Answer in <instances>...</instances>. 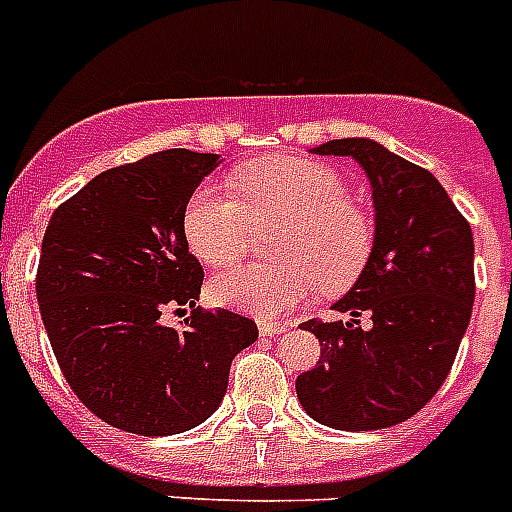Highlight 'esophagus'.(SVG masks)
Masks as SVG:
<instances>
[{"instance_id":"esophagus-1","label":"esophagus","mask_w":512,"mask_h":512,"mask_svg":"<svg viewBox=\"0 0 512 512\" xmlns=\"http://www.w3.org/2000/svg\"><path fill=\"white\" fill-rule=\"evenodd\" d=\"M289 323H273V321H263L260 323V336H278L284 334Z\"/></svg>"}]
</instances>
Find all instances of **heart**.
<instances>
[{
  "instance_id": "b5f03b06",
  "label": "heart",
  "mask_w": 512,
  "mask_h": 512,
  "mask_svg": "<svg viewBox=\"0 0 512 512\" xmlns=\"http://www.w3.org/2000/svg\"><path fill=\"white\" fill-rule=\"evenodd\" d=\"M239 194L199 186L186 202L184 236L197 260L223 268L247 255L257 234L273 236L281 263L223 270L210 294L218 305L278 318L310 294H339L363 276L373 255V220L334 168L307 157H263L231 178Z\"/></svg>"
}]
</instances>
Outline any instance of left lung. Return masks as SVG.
Returning <instances> with one entry per match:
<instances>
[{"instance_id": "left-lung-1", "label": "left lung", "mask_w": 512, "mask_h": 512, "mask_svg": "<svg viewBox=\"0 0 512 512\" xmlns=\"http://www.w3.org/2000/svg\"><path fill=\"white\" fill-rule=\"evenodd\" d=\"M313 152L360 162L376 242L363 276L334 305L350 321L302 323L318 336L321 360L297 376V397L331 429H389L413 418L455 363L476 297L471 226L429 170L378 141L334 139Z\"/></svg>"}]
</instances>
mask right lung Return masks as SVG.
Listing matches in <instances>:
<instances>
[{"mask_svg": "<svg viewBox=\"0 0 512 512\" xmlns=\"http://www.w3.org/2000/svg\"><path fill=\"white\" fill-rule=\"evenodd\" d=\"M220 155L165 149L99 173L52 213L36 297L62 376L105 423L141 436L189 431L218 410L231 360L257 326L197 307L202 265L184 210ZM168 309L183 314L168 327Z\"/></svg>", "mask_w": 512, "mask_h": 512, "instance_id": "right-lung-1", "label": "right lung"}]
</instances>
